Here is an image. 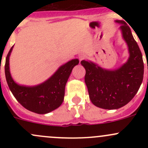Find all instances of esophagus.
Returning <instances> with one entry per match:
<instances>
[{"mask_svg": "<svg viewBox=\"0 0 148 148\" xmlns=\"http://www.w3.org/2000/svg\"><path fill=\"white\" fill-rule=\"evenodd\" d=\"M85 58H86V56H85L84 54H80L79 56V59L80 61L84 60V59H85Z\"/></svg>", "mask_w": 148, "mask_h": 148, "instance_id": "34e87169", "label": "esophagus"}]
</instances>
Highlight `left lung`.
Wrapping results in <instances>:
<instances>
[{"instance_id": "1", "label": "left lung", "mask_w": 148, "mask_h": 148, "mask_svg": "<svg viewBox=\"0 0 148 148\" xmlns=\"http://www.w3.org/2000/svg\"><path fill=\"white\" fill-rule=\"evenodd\" d=\"M115 22L121 24L122 37L127 44V62L114 70L104 69L90 61L81 62L86 70L84 81L91 102L105 110H117L130 102L140 89L144 74L143 55L130 28L124 21Z\"/></svg>"}]
</instances>
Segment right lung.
Here are the masks:
<instances>
[{
  "instance_id": "obj_1",
  "label": "right lung",
  "mask_w": 148,
  "mask_h": 148,
  "mask_svg": "<svg viewBox=\"0 0 148 148\" xmlns=\"http://www.w3.org/2000/svg\"><path fill=\"white\" fill-rule=\"evenodd\" d=\"M13 47L5 59V74L10 90L16 100L26 110L37 114H46L60 107L64 97L66 84L73 68L79 62L78 59H72L61 66L44 82L36 86H23L15 82L10 75L9 57Z\"/></svg>"
}]
</instances>
